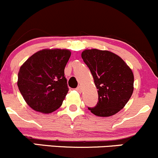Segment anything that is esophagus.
I'll list each match as a JSON object with an SVG mask.
<instances>
[{"instance_id":"1","label":"esophagus","mask_w":158,"mask_h":158,"mask_svg":"<svg viewBox=\"0 0 158 158\" xmlns=\"http://www.w3.org/2000/svg\"><path fill=\"white\" fill-rule=\"evenodd\" d=\"M82 86L81 85H79V87H77L76 88V91H78V92H82Z\"/></svg>"}]
</instances>
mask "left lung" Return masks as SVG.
Returning <instances> with one entry per match:
<instances>
[{
    "label": "left lung",
    "instance_id": "left-lung-1",
    "mask_svg": "<svg viewBox=\"0 0 158 158\" xmlns=\"http://www.w3.org/2000/svg\"><path fill=\"white\" fill-rule=\"evenodd\" d=\"M82 58L92 73L98 94L95 107L88 108L98 117H110L118 113L133 92L132 69L122 58L108 51L85 50Z\"/></svg>",
    "mask_w": 158,
    "mask_h": 158
}]
</instances>
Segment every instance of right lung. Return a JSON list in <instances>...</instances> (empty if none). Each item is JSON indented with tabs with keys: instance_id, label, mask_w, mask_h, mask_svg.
I'll return each mask as SVG.
<instances>
[{
	"instance_id": "right-lung-1",
	"label": "right lung",
	"mask_w": 158,
	"mask_h": 158,
	"mask_svg": "<svg viewBox=\"0 0 158 158\" xmlns=\"http://www.w3.org/2000/svg\"><path fill=\"white\" fill-rule=\"evenodd\" d=\"M70 55L66 49H44L21 66L17 85L31 108L51 114L62 105L69 91L64 69Z\"/></svg>"
}]
</instances>
